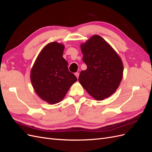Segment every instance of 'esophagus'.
<instances>
[{
	"mask_svg": "<svg viewBox=\"0 0 152 152\" xmlns=\"http://www.w3.org/2000/svg\"><path fill=\"white\" fill-rule=\"evenodd\" d=\"M75 76L77 77V79H79V72H76V73H75Z\"/></svg>",
	"mask_w": 152,
	"mask_h": 152,
	"instance_id": "34e87169",
	"label": "esophagus"
}]
</instances>
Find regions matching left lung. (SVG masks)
I'll list each match as a JSON object with an SVG mask.
<instances>
[{"label": "left lung", "instance_id": "left-lung-1", "mask_svg": "<svg viewBox=\"0 0 152 152\" xmlns=\"http://www.w3.org/2000/svg\"><path fill=\"white\" fill-rule=\"evenodd\" d=\"M82 60L87 65L79 80L91 96L103 100L114 93L123 75V64L114 49L100 36L93 35L81 45Z\"/></svg>", "mask_w": 152, "mask_h": 152}]
</instances>
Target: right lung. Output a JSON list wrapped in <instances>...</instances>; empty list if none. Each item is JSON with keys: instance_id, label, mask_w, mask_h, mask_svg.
Segmentation results:
<instances>
[{"instance_id": "1", "label": "right lung", "mask_w": 152, "mask_h": 152, "mask_svg": "<svg viewBox=\"0 0 152 152\" xmlns=\"http://www.w3.org/2000/svg\"><path fill=\"white\" fill-rule=\"evenodd\" d=\"M64 45L49 43L39 54L31 70L30 79L35 93L49 104H55L65 97L70 86L77 80L70 72L63 58Z\"/></svg>"}]
</instances>
